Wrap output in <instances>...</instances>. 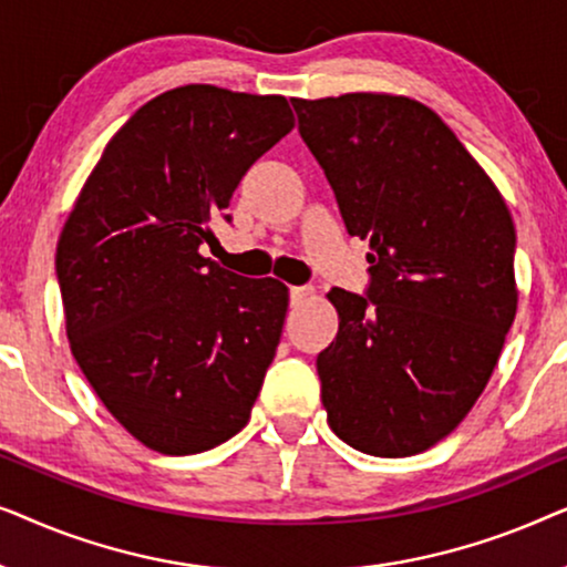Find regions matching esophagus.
<instances>
[{"label": "esophagus", "mask_w": 567, "mask_h": 567, "mask_svg": "<svg viewBox=\"0 0 567 567\" xmlns=\"http://www.w3.org/2000/svg\"><path fill=\"white\" fill-rule=\"evenodd\" d=\"M289 293H291V305H301V301L312 293V289H309V286H291Z\"/></svg>", "instance_id": "obj_1"}]
</instances>
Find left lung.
<instances>
[{"label":"left lung","instance_id":"left-lung-1","mask_svg":"<svg viewBox=\"0 0 567 567\" xmlns=\"http://www.w3.org/2000/svg\"><path fill=\"white\" fill-rule=\"evenodd\" d=\"M299 134L369 239L367 297L332 289L338 336L317 355L336 436L421 454L464 421L516 317V229L501 190L431 107L348 92L291 100Z\"/></svg>","mask_w":567,"mask_h":567}]
</instances>
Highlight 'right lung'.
Returning <instances> with one entry per match:
<instances>
[{
  "instance_id": "right-lung-1",
  "label": "right lung",
  "mask_w": 567,
  "mask_h": 567,
  "mask_svg": "<svg viewBox=\"0 0 567 567\" xmlns=\"http://www.w3.org/2000/svg\"><path fill=\"white\" fill-rule=\"evenodd\" d=\"M291 128L281 95L162 92L115 131L61 229L69 348L107 413L154 452H206L250 421L289 289L224 270L200 245Z\"/></svg>"
}]
</instances>
